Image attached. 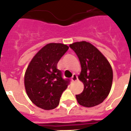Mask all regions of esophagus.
Instances as JSON below:
<instances>
[{
	"mask_svg": "<svg viewBox=\"0 0 131 131\" xmlns=\"http://www.w3.org/2000/svg\"><path fill=\"white\" fill-rule=\"evenodd\" d=\"M78 80V76L76 75L75 74H73V77L71 78V82H76V81H77Z\"/></svg>",
	"mask_w": 131,
	"mask_h": 131,
	"instance_id": "obj_1",
	"label": "esophagus"
}]
</instances>
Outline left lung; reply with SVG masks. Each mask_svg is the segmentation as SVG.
<instances>
[{"instance_id": "1", "label": "left lung", "mask_w": 131, "mask_h": 131, "mask_svg": "<svg viewBox=\"0 0 131 131\" xmlns=\"http://www.w3.org/2000/svg\"><path fill=\"white\" fill-rule=\"evenodd\" d=\"M69 47L77 54L82 67L78 78L84 88L76 95L78 103L86 107L98 105L107 97L112 88V67L103 53L88 42H75Z\"/></svg>"}]
</instances>
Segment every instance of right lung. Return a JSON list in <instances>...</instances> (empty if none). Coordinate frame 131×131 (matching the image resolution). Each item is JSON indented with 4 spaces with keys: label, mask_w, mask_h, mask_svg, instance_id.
<instances>
[{
    "label": "right lung",
    "mask_w": 131,
    "mask_h": 131,
    "mask_svg": "<svg viewBox=\"0 0 131 131\" xmlns=\"http://www.w3.org/2000/svg\"><path fill=\"white\" fill-rule=\"evenodd\" d=\"M68 49L64 44H47L34 56L26 71L24 86L28 96L43 110L56 107L69 84V80L63 79L57 69L58 62Z\"/></svg>",
    "instance_id": "obj_1"
}]
</instances>
